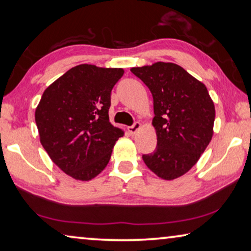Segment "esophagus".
Returning a JSON list of instances; mask_svg holds the SVG:
<instances>
[{"label": "esophagus", "instance_id": "obj_1", "mask_svg": "<svg viewBox=\"0 0 251 251\" xmlns=\"http://www.w3.org/2000/svg\"><path fill=\"white\" fill-rule=\"evenodd\" d=\"M140 128H142V125H140L139 122H135L131 126H128V131L131 133V135H135Z\"/></svg>", "mask_w": 251, "mask_h": 251}]
</instances>
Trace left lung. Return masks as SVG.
Listing matches in <instances>:
<instances>
[{
  "instance_id": "8db88e82",
  "label": "left lung",
  "mask_w": 251,
  "mask_h": 251,
  "mask_svg": "<svg viewBox=\"0 0 251 251\" xmlns=\"http://www.w3.org/2000/svg\"><path fill=\"white\" fill-rule=\"evenodd\" d=\"M153 96L157 146L143 155L156 176L173 180L200 159L214 135L215 105L205 85L174 63L132 67Z\"/></svg>"
}]
</instances>
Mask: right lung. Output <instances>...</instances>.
<instances>
[{
    "instance_id": "add662e5",
    "label": "right lung",
    "mask_w": 251,
    "mask_h": 251,
    "mask_svg": "<svg viewBox=\"0 0 251 251\" xmlns=\"http://www.w3.org/2000/svg\"><path fill=\"white\" fill-rule=\"evenodd\" d=\"M122 68L82 64L44 90L35 111L40 142L65 174L90 180L111 159L122 129L109 122L111 92Z\"/></svg>"
}]
</instances>
